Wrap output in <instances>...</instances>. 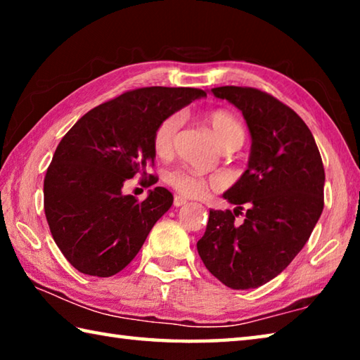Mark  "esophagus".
Segmentation results:
<instances>
[{"instance_id":"34e87169","label":"esophagus","mask_w":360,"mask_h":360,"mask_svg":"<svg viewBox=\"0 0 360 360\" xmlns=\"http://www.w3.org/2000/svg\"><path fill=\"white\" fill-rule=\"evenodd\" d=\"M186 203H187V200L184 197H179V195H176V197L173 198V205L176 206V208H179V206L186 205Z\"/></svg>"}]
</instances>
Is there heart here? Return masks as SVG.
I'll use <instances>...</instances> for the list:
<instances>
[{
    "mask_svg": "<svg viewBox=\"0 0 360 360\" xmlns=\"http://www.w3.org/2000/svg\"><path fill=\"white\" fill-rule=\"evenodd\" d=\"M205 122L222 149L235 150L245 143V127L233 114L225 111V109H212V111L206 112ZM179 129L181 117L178 114H168L158 120L154 131H152V149H154L157 157L165 158L172 155ZM163 181L184 197H200L208 187L222 186L221 176H205L182 167L168 169L163 174Z\"/></svg>",
    "mask_w": 360,
    "mask_h": 360,
    "instance_id": "obj_1",
    "label": "heart"
}]
</instances>
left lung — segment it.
<instances>
[{
	"label": "left lung",
	"mask_w": 360,
	"mask_h": 360,
	"mask_svg": "<svg viewBox=\"0 0 360 360\" xmlns=\"http://www.w3.org/2000/svg\"><path fill=\"white\" fill-rule=\"evenodd\" d=\"M211 92L243 112L252 148L248 169L224 193L236 210H211L197 249L227 288L254 289L278 276L308 241L324 208V165L307 124L283 101L254 87Z\"/></svg>",
	"instance_id": "obj_1"
}]
</instances>
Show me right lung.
Here are the masks:
<instances>
[{"label": "right lung", "mask_w": 360, "mask_h": 360, "mask_svg": "<svg viewBox=\"0 0 360 360\" xmlns=\"http://www.w3.org/2000/svg\"><path fill=\"white\" fill-rule=\"evenodd\" d=\"M202 89L129 90L84 114L58 143L44 178V211L53 241L84 275L108 278L130 264L150 229L173 205L165 187L139 202L122 192L139 174L158 181L152 131L162 117L205 96ZM143 182V179H141Z\"/></svg>", "instance_id": "right-lung-1"}]
</instances>
